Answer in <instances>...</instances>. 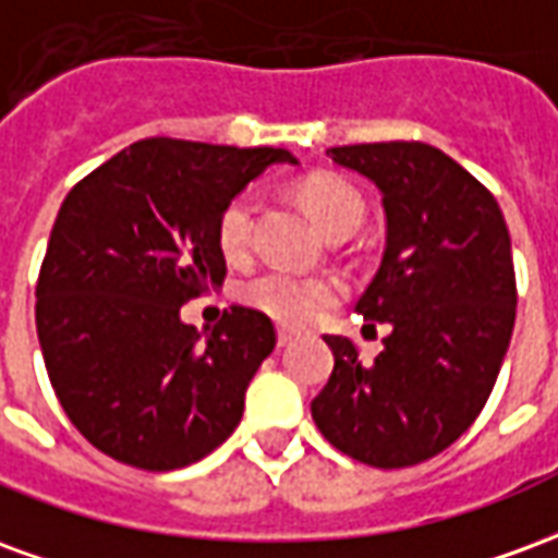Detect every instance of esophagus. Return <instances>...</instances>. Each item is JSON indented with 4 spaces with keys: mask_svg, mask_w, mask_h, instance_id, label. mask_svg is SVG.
Wrapping results in <instances>:
<instances>
[{
    "mask_svg": "<svg viewBox=\"0 0 558 558\" xmlns=\"http://www.w3.org/2000/svg\"><path fill=\"white\" fill-rule=\"evenodd\" d=\"M292 340H295V338H292L290 331H278V347H290Z\"/></svg>",
    "mask_w": 558,
    "mask_h": 558,
    "instance_id": "obj_1",
    "label": "esophagus"
}]
</instances>
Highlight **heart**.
Here are the masks:
<instances>
[{"mask_svg":"<svg viewBox=\"0 0 558 558\" xmlns=\"http://www.w3.org/2000/svg\"><path fill=\"white\" fill-rule=\"evenodd\" d=\"M302 203L311 208L316 223L326 232H335L347 223H362L364 203L350 184L316 175L302 184ZM256 196L244 191L227 203L218 220V244L230 259H239L251 251L254 242ZM343 287L335 278H307L287 268H268L259 271L242 287L244 304H251L259 314L271 316L275 323L287 328H307L319 323L323 316L340 302Z\"/></svg>","mask_w":558,"mask_h":558,"instance_id":"heart-1","label":"heart"}]
</instances>
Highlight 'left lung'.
Listing matches in <instances>:
<instances>
[{
    "label": "left lung",
    "mask_w": 558,
    "mask_h": 558,
    "mask_svg": "<svg viewBox=\"0 0 558 558\" xmlns=\"http://www.w3.org/2000/svg\"><path fill=\"white\" fill-rule=\"evenodd\" d=\"M328 155L383 194L386 254L355 311L391 331L374 364L328 335L335 371L311 412L352 460L415 466L460 439L496 386L514 331L511 235L490 191L427 143Z\"/></svg>",
    "instance_id": "8db88e82"
}]
</instances>
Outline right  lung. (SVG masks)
I'll return each instance as SVG.
<instances>
[{
	"label": "right lung",
	"mask_w": 558,
	"mask_h": 558,
	"mask_svg": "<svg viewBox=\"0 0 558 558\" xmlns=\"http://www.w3.org/2000/svg\"><path fill=\"white\" fill-rule=\"evenodd\" d=\"M287 148L151 137L71 187L38 275L35 326L62 410L98 451L170 472L227 442L275 350L266 314L235 304L211 331L182 304L218 290L220 211Z\"/></svg>",
	"instance_id": "obj_1"
}]
</instances>
